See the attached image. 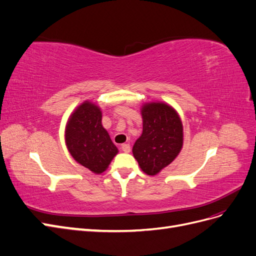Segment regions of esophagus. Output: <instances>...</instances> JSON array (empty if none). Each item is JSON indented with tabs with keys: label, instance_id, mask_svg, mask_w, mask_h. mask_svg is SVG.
Masks as SVG:
<instances>
[{
	"label": "esophagus",
	"instance_id": "1",
	"mask_svg": "<svg viewBox=\"0 0 256 256\" xmlns=\"http://www.w3.org/2000/svg\"><path fill=\"white\" fill-rule=\"evenodd\" d=\"M122 150L124 152H130V145L129 144H122Z\"/></svg>",
	"mask_w": 256,
	"mask_h": 256
}]
</instances>
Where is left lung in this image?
Wrapping results in <instances>:
<instances>
[{
  "mask_svg": "<svg viewBox=\"0 0 256 256\" xmlns=\"http://www.w3.org/2000/svg\"><path fill=\"white\" fill-rule=\"evenodd\" d=\"M143 131L132 152L142 171L157 175L172 164L182 148L184 129L177 111L164 102H146L141 108Z\"/></svg>",
  "mask_w": 256,
  "mask_h": 256,
  "instance_id": "obj_1",
  "label": "left lung"
}]
</instances>
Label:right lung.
I'll return each mask as SVG.
<instances>
[{"mask_svg":"<svg viewBox=\"0 0 256 256\" xmlns=\"http://www.w3.org/2000/svg\"><path fill=\"white\" fill-rule=\"evenodd\" d=\"M102 120L100 108L86 100L70 114L65 128L68 152L78 164L95 174L104 172L118 152Z\"/></svg>","mask_w":256,"mask_h":256,"instance_id":"add662e5","label":"right lung"}]
</instances>
